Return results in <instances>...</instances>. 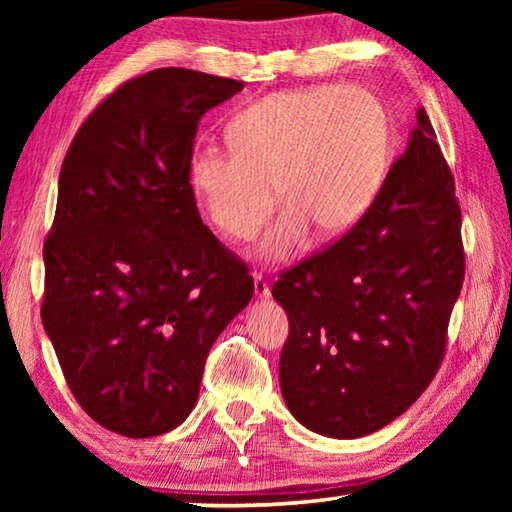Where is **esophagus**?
<instances>
[{"label": "esophagus", "mask_w": 512, "mask_h": 512, "mask_svg": "<svg viewBox=\"0 0 512 512\" xmlns=\"http://www.w3.org/2000/svg\"><path fill=\"white\" fill-rule=\"evenodd\" d=\"M253 282H255V296H257L259 300L271 298V287H268L266 277H264L262 273H255V275H253Z\"/></svg>", "instance_id": "esophagus-1"}]
</instances>
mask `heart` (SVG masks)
<instances>
[{"mask_svg":"<svg viewBox=\"0 0 512 512\" xmlns=\"http://www.w3.org/2000/svg\"><path fill=\"white\" fill-rule=\"evenodd\" d=\"M228 149L196 146L189 185L216 228L257 235L277 203L257 255L284 262L309 228L325 237L352 228L384 180L391 126L381 101L357 85H307L250 103L225 126Z\"/></svg>","mask_w":512,"mask_h":512,"instance_id":"1","label":"heart"}]
</instances>
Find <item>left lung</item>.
Segmentation results:
<instances>
[{
    "mask_svg": "<svg viewBox=\"0 0 512 512\" xmlns=\"http://www.w3.org/2000/svg\"><path fill=\"white\" fill-rule=\"evenodd\" d=\"M463 277L454 176L420 108L366 214L273 284L289 316L280 386L296 420L361 438L402 415L443 363Z\"/></svg>",
    "mask_w": 512,
    "mask_h": 512,
    "instance_id": "1",
    "label": "left lung"
}]
</instances>
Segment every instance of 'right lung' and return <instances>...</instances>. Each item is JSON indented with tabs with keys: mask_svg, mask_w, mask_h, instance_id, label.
<instances>
[{
	"mask_svg": "<svg viewBox=\"0 0 512 512\" xmlns=\"http://www.w3.org/2000/svg\"><path fill=\"white\" fill-rule=\"evenodd\" d=\"M244 83L162 67L121 83L76 131L45 239V325L69 391L126 438L192 413L205 359L253 298L244 259L198 214V121Z\"/></svg>",
	"mask_w": 512,
	"mask_h": 512,
	"instance_id": "1",
	"label": "right lung"
}]
</instances>
